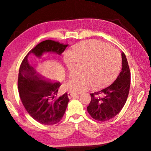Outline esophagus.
Returning a JSON list of instances; mask_svg holds the SVG:
<instances>
[{"mask_svg":"<svg viewBox=\"0 0 151 151\" xmlns=\"http://www.w3.org/2000/svg\"><path fill=\"white\" fill-rule=\"evenodd\" d=\"M76 96H77L76 94L75 93H71V92H68V97L69 99H71L72 98H74Z\"/></svg>","mask_w":151,"mask_h":151,"instance_id":"esophagus-1","label":"esophagus"}]
</instances>
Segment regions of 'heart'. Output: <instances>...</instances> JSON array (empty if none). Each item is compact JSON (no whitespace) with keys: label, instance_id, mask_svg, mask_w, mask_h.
<instances>
[{"label":"heart","instance_id":"1","mask_svg":"<svg viewBox=\"0 0 151 151\" xmlns=\"http://www.w3.org/2000/svg\"><path fill=\"white\" fill-rule=\"evenodd\" d=\"M64 59L68 76L74 77L82 68L83 74L66 84L75 93L86 91L93 86L103 88L111 81L120 69L121 60L115 49L97 40H89L77 45Z\"/></svg>","mask_w":151,"mask_h":151}]
</instances>
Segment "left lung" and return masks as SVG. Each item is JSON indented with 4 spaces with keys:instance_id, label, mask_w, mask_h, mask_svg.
<instances>
[{
    "instance_id": "1",
    "label": "left lung",
    "mask_w": 151,
    "mask_h": 151,
    "mask_svg": "<svg viewBox=\"0 0 151 151\" xmlns=\"http://www.w3.org/2000/svg\"><path fill=\"white\" fill-rule=\"evenodd\" d=\"M122 68L114 83L98 92L90 94L91 100L87 108L94 120L105 122L120 112L127 101L130 86V72L125 53H122Z\"/></svg>"
}]
</instances>
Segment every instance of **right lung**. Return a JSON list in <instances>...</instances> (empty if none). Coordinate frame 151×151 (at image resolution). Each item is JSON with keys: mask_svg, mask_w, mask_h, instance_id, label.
Instances as JSON below:
<instances>
[{"mask_svg": "<svg viewBox=\"0 0 151 151\" xmlns=\"http://www.w3.org/2000/svg\"><path fill=\"white\" fill-rule=\"evenodd\" d=\"M68 46L47 40L32 49L22 60L18 76V90L22 104L36 121L46 125L56 124L64 115L69 99L65 93L56 97L61 86L60 82H51L29 65L28 55L34 54L41 58L44 53H55L60 55Z\"/></svg>", "mask_w": 151, "mask_h": 151, "instance_id": "1", "label": "right lung"}]
</instances>
